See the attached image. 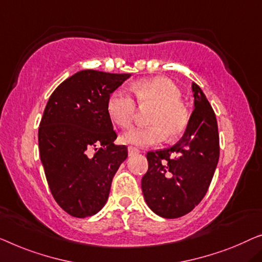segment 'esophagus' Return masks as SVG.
Returning <instances> with one entry per match:
<instances>
[{
	"mask_svg": "<svg viewBox=\"0 0 262 262\" xmlns=\"http://www.w3.org/2000/svg\"><path fill=\"white\" fill-rule=\"evenodd\" d=\"M139 149L136 147H133V146H129L128 147V154H129V156L134 155V154H138L139 153Z\"/></svg>",
	"mask_w": 262,
	"mask_h": 262,
	"instance_id": "34e87169",
	"label": "esophagus"
}]
</instances>
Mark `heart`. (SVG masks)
I'll return each instance as SVG.
<instances>
[{"mask_svg":"<svg viewBox=\"0 0 262 262\" xmlns=\"http://www.w3.org/2000/svg\"><path fill=\"white\" fill-rule=\"evenodd\" d=\"M132 92L140 106H153L146 127H135L121 136V142L135 146H151L163 139H175L186 130L189 112L181 101V91L173 80L158 76L136 81ZM107 112L121 128L129 127L135 118L136 102L132 94L119 88L109 95Z\"/></svg>","mask_w":262,"mask_h":262,"instance_id":"b5f03b06","label":"heart"}]
</instances>
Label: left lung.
<instances>
[{
	"label": "left lung",
	"mask_w": 262,
	"mask_h": 262,
	"mask_svg": "<svg viewBox=\"0 0 262 262\" xmlns=\"http://www.w3.org/2000/svg\"><path fill=\"white\" fill-rule=\"evenodd\" d=\"M192 89L195 108L180 141L147 153L148 170L141 181L144 200L166 219L186 215L200 204L220 156L215 113L194 82Z\"/></svg>",
	"instance_id": "left-lung-1"
}]
</instances>
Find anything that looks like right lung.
<instances>
[{
  "instance_id": "1",
  "label": "right lung",
  "mask_w": 262,
  "mask_h": 262,
  "mask_svg": "<svg viewBox=\"0 0 262 262\" xmlns=\"http://www.w3.org/2000/svg\"><path fill=\"white\" fill-rule=\"evenodd\" d=\"M129 76L81 70L62 82L47 102L38 128L40 156L50 192L69 215L99 212L127 159V147L114 144L107 100Z\"/></svg>"
}]
</instances>
